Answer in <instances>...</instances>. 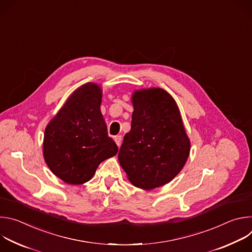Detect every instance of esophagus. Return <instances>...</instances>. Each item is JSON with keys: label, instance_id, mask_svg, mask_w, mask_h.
Returning a JSON list of instances; mask_svg holds the SVG:
<instances>
[{"label": "esophagus", "instance_id": "esophagus-1", "mask_svg": "<svg viewBox=\"0 0 252 252\" xmlns=\"http://www.w3.org/2000/svg\"><path fill=\"white\" fill-rule=\"evenodd\" d=\"M122 139H123L122 135H117V136H115V141H116V143H117V146H118V147H120V146H121Z\"/></svg>", "mask_w": 252, "mask_h": 252}]
</instances>
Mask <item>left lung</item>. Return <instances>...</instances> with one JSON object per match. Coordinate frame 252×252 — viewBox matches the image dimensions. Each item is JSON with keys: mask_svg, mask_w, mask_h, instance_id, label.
Wrapping results in <instances>:
<instances>
[{"mask_svg": "<svg viewBox=\"0 0 252 252\" xmlns=\"http://www.w3.org/2000/svg\"><path fill=\"white\" fill-rule=\"evenodd\" d=\"M131 128L125 135L119 161L136 188L168 184L185 166L190 141L173 97L158 88L135 91Z\"/></svg>", "mask_w": 252, "mask_h": 252, "instance_id": "obj_1", "label": "left lung"}]
</instances>
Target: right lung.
I'll return each mask as SVG.
<instances>
[{"label":"right lung","instance_id":"obj_1","mask_svg":"<svg viewBox=\"0 0 252 252\" xmlns=\"http://www.w3.org/2000/svg\"><path fill=\"white\" fill-rule=\"evenodd\" d=\"M101 94L100 87L93 83L80 87L45 129V161L68 185L89 182L98 164L119 151L100 112Z\"/></svg>","mask_w":252,"mask_h":252}]
</instances>
